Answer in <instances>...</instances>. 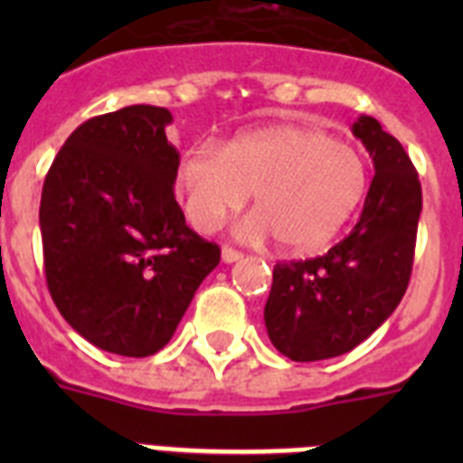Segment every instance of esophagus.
Returning <instances> with one entry per match:
<instances>
[{
  "instance_id": "34e87169",
  "label": "esophagus",
  "mask_w": 463,
  "mask_h": 463,
  "mask_svg": "<svg viewBox=\"0 0 463 463\" xmlns=\"http://www.w3.org/2000/svg\"><path fill=\"white\" fill-rule=\"evenodd\" d=\"M243 260V252L234 250V248H229V245H224L222 248V261L224 264H232V261H239Z\"/></svg>"
}]
</instances>
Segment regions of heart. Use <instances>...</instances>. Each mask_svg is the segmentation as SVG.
Masks as SVG:
<instances>
[{
    "label": "heart",
    "instance_id": "obj_1",
    "mask_svg": "<svg viewBox=\"0 0 463 463\" xmlns=\"http://www.w3.org/2000/svg\"><path fill=\"white\" fill-rule=\"evenodd\" d=\"M183 213L211 234L252 194L245 239H276L288 252H313L353 218L369 185L362 153L325 129L280 122L229 138L222 150L196 146L174 171Z\"/></svg>",
    "mask_w": 463,
    "mask_h": 463
}]
</instances>
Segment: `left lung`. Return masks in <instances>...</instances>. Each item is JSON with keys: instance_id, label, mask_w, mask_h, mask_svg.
Segmentation results:
<instances>
[{"instance_id": "1", "label": "left lung", "mask_w": 463, "mask_h": 463, "mask_svg": "<svg viewBox=\"0 0 463 463\" xmlns=\"http://www.w3.org/2000/svg\"><path fill=\"white\" fill-rule=\"evenodd\" d=\"M353 134L375 169L359 222L326 255L273 269L264 322L278 353L292 362L350 353L394 313L411 280L422 213L417 171L375 118L359 116Z\"/></svg>"}]
</instances>
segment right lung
I'll return each mask as SVG.
<instances>
[{
    "label": "right lung",
    "instance_id": "right-lung-1",
    "mask_svg": "<svg viewBox=\"0 0 463 463\" xmlns=\"http://www.w3.org/2000/svg\"><path fill=\"white\" fill-rule=\"evenodd\" d=\"M166 109L90 118L51 165L39 224L57 310L85 341L122 357L166 345L220 248L185 224Z\"/></svg>",
    "mask_w": 463,
    "mask_h": 463
}]
</instances>
